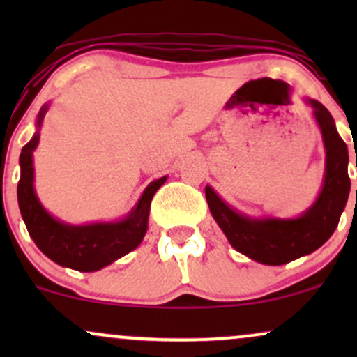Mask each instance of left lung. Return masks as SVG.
Masks as SVG:
<instances>
[{"mask_svg": "<svg viewBox=\"0 0 357 357\" xmlns=\"http://www.w3.org/2000/svg\"><path fill=\"white\" fill-rule=\"evenodd\" d=\"M305 104L312 109L326 149L322 188L312 206L297 218H255L225 203L211 186L204 188L213 218L231 247L258 264L284 265L322 247L337 228L349 198V153L346 142L339 136L331 112L321 102L305 99Z\"/></svg>", "mask_w": 357, "mask_h": 357, "instance_id": "obj_1", "label": "left lung"}]
</instances>
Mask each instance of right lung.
Wrapping results in <instances>:
<instances>
[{"label":"right lung","mask_w":357,"mask_h":357,"mask_svg":"<svg viewBox=\"0 0 357 357\" xmlns=\"http://www.w3.org/2000/svg\"><path fill=\"white\" fill-rule=\"evenodd\" d=\"M48 104L36 116V132L20 154L18 206L26 230L42 252L61 267L96 272L127 255L141 245L147 231L151 199L155 191L166 183L167 176L147 184L132 208L124 218L117 221H97L87 225H70L56 220L40 203L35 191L33 151L40 142V129Z\"/></svg>","instance_id":"right-lung-1"}]
</instances>
